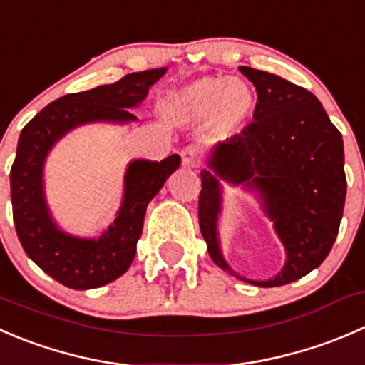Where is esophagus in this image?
Listing matches in <instances>:
<instances>
[{
  "label": "esophagus",
  "instance_id": "obj_1",
  "mask_svg": "<svg viewBox=\"0 0 365 365\" xmlns=\"http://www.w3.org/2000/svg\"><path fill=\"white\" fill-rule=\"evenodd\" d=\"M182 162L187 168H197L200 165V150L197 146H187L182 150Z\"/></svg>",
  "mask_w": 365,
  "mask_h": 365
}]
</instances>
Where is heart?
Segmentation results:
<instances>
[{
	"label": "heart",
	"mask_w": 365,
	"mask_h": 365,
	"mask_svg": "<svg viewBox=\"0 0 365 365\" xmlns=\"http://www.w3.org/2000/svg\"><path fill=\"white\" fill-rule=\"evenodd\" d=\"M169 114L180 123H203L217 137L235 133L255 110V94L239 78L203 76L169 98Z\"/></svg>",
	"instance_id": "b5f03b06"
}]
</instances>
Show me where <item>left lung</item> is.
<instances>
[{
    "instance_id": "8db88e82",
    "label": "left lung",
    "mask_w": 365,
    "mask_h": 365,
    "mask_svg": "<svg viewBox=\"0 0 365 365\" xmlns=\"http://www.w3.org/2000/svg\"><path fill=\"white\" fill-rule=\"evenodd\" d=\"M257 88L253 123L219 144L201 171L197 201L200 230L210 258L236 277L218 251L217 176L253 186L288 251L286 267L274 281L247 284L278 287L319 267L330 253L346 201L342 135L310 91L277 74L240 66Z\"/></svg>"
}]
</instances>
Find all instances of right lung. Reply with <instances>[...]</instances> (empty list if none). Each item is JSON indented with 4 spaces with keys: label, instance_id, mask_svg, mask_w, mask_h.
Returning a JSON list of instances; mask_svg holds the SVG:
<instances>
[{
    "label": "right lung",
    "instance_id": "1",
    "mask_svg": "<svg viewBox=\"0 0 365 365\" xmlns=\"http://www.w3.org/2000/svg\"><path fill=\"white\" fill-rule=\"evenodd\" d=\"M164 73L165 67L130 73L115 83L66 94L42 108L21 132L10 169L14 225L28 257L66 287H101L126 272L135 257L148 203L176 171L180 157L132 162L126 171L121 210L108 232L93 240L66 235L53 225L42 192L46 155L63 133L83 123L135 121L128 108L139 105Z\"/></svg>",
    "mask_w": 365,
    "mask_h": 365
}]
</instances>
